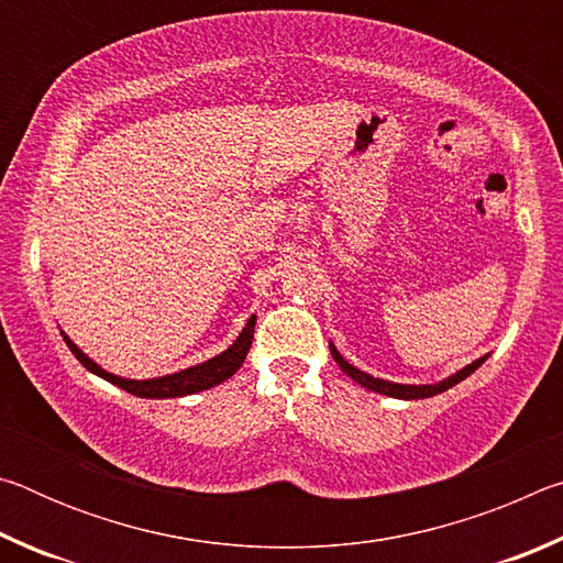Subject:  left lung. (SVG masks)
<instances>
[{
  "instance_id": "1",
  "label": "left lung",
  "mask_w": 563,
  "mask_h": 563,
  "mask_svg": "<svg viewBox=\"0 0 563 563\" xmlns=\"http://www.w3.org/2000/svg\"><path fill=\"white\" fill-rule=\"evenodd\" d=\"M330 355L335 357V362L340 365L342 373L355 379L357 385L373 389V393H379V395L397 397V399H424V397H434V395H440V393H446V389L454 387L456 383H462L464 377H470L476 367H482V362L489 357V355H484L479 360H474L472 365L462 367L460 373L444 377V379H440V383H434V385H402V383H389V379H379V377L362 373V369H357L355 365H350V362L340 355L338 347L332 345V342H330Z\"/></svg>"
}]
</instances>
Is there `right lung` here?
Listing matches in <instances>:
<instances>
[{
  "label": "right lung",
  "instance_id": "add662e5",
  "mask_svg": "<svg viewBox=\"0 0 563 563\" xmlns=\"http://www.w3.org/2000/svg\"><path fill=\"white\" fill-rule=\"evenodd\" d=\"M253 332H255V316L247 318L241 335H238L233 345L223 350L221 355L206 360V362H201V365L180 369V373L164 375V377H151V379H126V377L107 373V369L97 365V362H93L87 352H81L79 347H76L66 332H62V338L66 345H69V350L74 352V357L79 360L81 365L89 369V373L99 375L101 379H107V383L126 389V393L136 395V397L166 399V397H186L194 393H203V389H211L216 385L225 383L228 377H233L238 373V367L243 365L247 350H251V345H253Z\"/></svg>",
  "mask_w": 563,
  "mask_h": 563
}]
</instances>
